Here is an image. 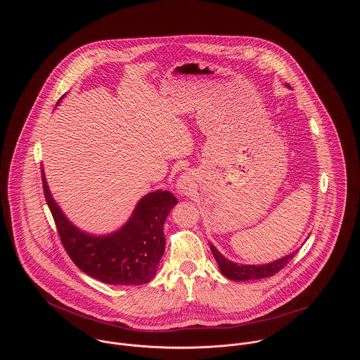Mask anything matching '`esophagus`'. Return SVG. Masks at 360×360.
I'll use <instances>...</instances> for the list:
<instances>
[{
	"mask_svg": "<svg viewBox=\"0 0 360 360\" xmlns=\"http://www.w3.org/2000/svg\"><path fill=\"white\" fill-rule=\"evenodd\" d=\"M191 186H193V181L188 176H181L177 180V191L180 194H187L191 190Z\"/></svg>",
	"mask_w": 360,
	"mask_h": 360,
	"instance_id": "obj_1",
	"label": "esophagus"
}]
</instances>
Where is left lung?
<instances>
[{"label": "left lung", "instance_id": "8db88e82", "mask_svg": "<svg viewBox=\"0 0 360 360\" xmlns=\"http://www.w3.org/2000/svg\"><path fill=\"white\" fill-rule=\"evenodd\" d=\"M210 251L219 264L221 274H224L227 278L234 281H248V280H259L263 277H271L276 273H278L284 266H287L291 262V259L295 257V252H292L287 257H281L267 264L247 266V264H237L227 260L213 245H210Z\"/></svg>", "mask_w": 360, "mask_h": 360}]
</instances>
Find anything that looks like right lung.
I'll use <instances>...</instances> for the list:
<instances>
[{"label": "right lung", "instance_id": "add662e5", "mask_svg": "<svg viewBox=\"0 0 360 360\" xmlns=\"http://www.w3.org/2000/svg\"><path fill=\"white\" fill-rule=\"evenodd\" d=\"M41 179L60 243L82 271L113 285H140L154 277L165 251L163 223L177 204L172 193H150L119 231L105 237H91L72 226L62 214L52 200L43 170Z\"/></svg>", "mask_w": 360, "mask_h": 360}]
</instances>
